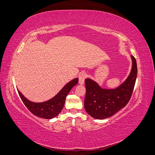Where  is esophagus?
Wrapping results in <instances>:
<instances>
[{
    "instance_id": "esophagus-1",
    "label": "esophagus",
    "mask_w": 155,
    "mask_h": 155,
    "mask_svg": "<svg viewBox=\"0 0 155 155\" xmlns=\"http://www.w3.org/2000/svg\"><path fill=\"white\" fill-rule=\"evenodd\" d=\"M87 78V74L85 73H81L79 76V83L80 85H83L85 83V79Z\"/></svg>"
}]
</instances>
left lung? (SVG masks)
I'll return each instance as SVG.
<instances>
[{"instance_id": "8db88e82", "label": "left lung", "mask_w": 155, "mask_h": 155, "mask_svg": "<svg viewBox=\"0 0 155 155\" xmlns=\"http://www.w3.org/2000/svg\"><path fill=\"white\" fill-rule=\"evenodd\" d=\"M132 68L129 76L115 88H101L91 79H85L86 95L84 107L93 118L104 120L115 114L128 104L132 95L137 76V64L135 58L130 55Z\"/></svg>"}]
</instances>
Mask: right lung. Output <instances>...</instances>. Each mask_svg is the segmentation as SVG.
Here are the masks:
<instances>
[{
	"label": "right lung",
	"mask_w": 155,
	"mask_h": 155,
	"mask_svg": "<svg viewBox=\"0 0 155 155\" xmlns=\"http://www.w3.org/2000/svg\"><path fill=\"white\" fill-rule=\"evenodd\" d=\"M78 83V78H75L67 83L52 98L39 103L30 101L18 89L17 91L23 104L33 114L39 118L49 120L55 118L60 113L64 105L68 94Z\"/></svg>",
	"instance_id": "right-lung-1"
}]
</instances>
